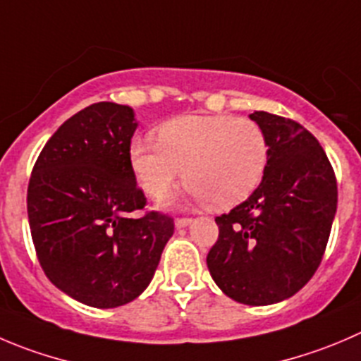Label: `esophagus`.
Instances as JSON below:
<instances>
[{
  "label": "esophagus",
  "instance_id": "1",
  "mask_svg": "<svg viewBox=\"0 0 361 361\" xmlns=\"http://www.w3.org/2000/svg\"><path fill=\"white\" fill-rule=\"evenodd\" d=\"M191 221H193L191 218H177L175 219V228H184V226L190 225Z\"/></svg>",
  "mask_w": 361,
  "mask_h": 361
}]
</instances>
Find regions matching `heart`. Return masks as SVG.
<instances>
[{
	"mask_svg": "<svg viewBox=\"0 0 361 361\" xmlns=\"http://www.w3.org/2000/svg\"><path fill=\"white\" fill-rule=\"evenodd\" d=\"M157 143L133 140L129 163L147 197L161 200L180 175L195 202L225 211L262 183L269 147L262 127L228 115H186L164 122ZM185 171L183 172L182 170Z\"/></svg>",
	"mask_w": 361,
	"mask_h": 361,
	"instance_id": "b5f03b06",
	"label": "heart"
}]
</instances>
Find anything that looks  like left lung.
Instances as JSON below:
<instances>
[{
	"instance_id": "obj_1",
	"label": "left lung",
	"mask_w": 361,
	"mask_h": 361,
	"mask_svg": "<svg viewBox=\"0 0 361 361\" xmlns=\"http://www.w3.org/2000/svg\"><path fill=\"white\" fill-rule=\"evenodd\" d=\"M269 147L255 191L216 218L207 255L216 286L250 307L280 303L314 276L337 212V180L317 140L298 122L253 111Z\"/></svg>"
}]
</instances>
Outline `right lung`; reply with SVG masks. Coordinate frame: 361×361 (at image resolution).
Returning a JSON list of instances; mask_svg holds the SVG:
<instances>
[{
	"label": "right lung",
	"instance_id": "obj_1",
	"mask_svg": "<svg viewBox=\"0 0 361 361\" xmlns=\"http://www.w3.org/2000/svg\"><path fill=\"white\" fill-rule=\"evenodd\" d=\"M136 127L129 106H88L51 136L30 178L28 219L40 266L61 293L88 307L136 300L173 235L168 216H131L147 202L129 163Z\"/></svg>",
	"mask_w": 361,
	"mask_h": 361
}]
</instances>
